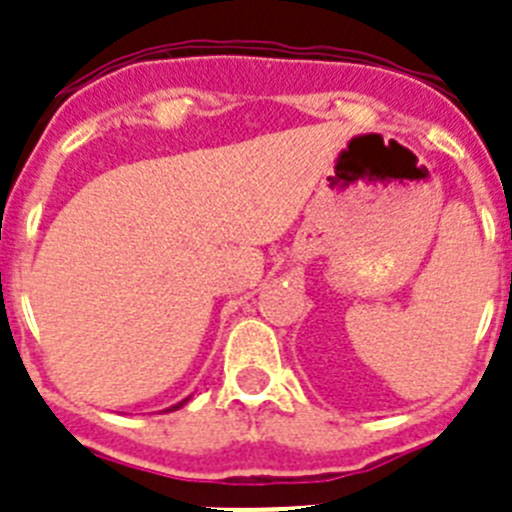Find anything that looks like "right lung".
<instances>
[{
	"mask_svg": "<svg viewBox=\"0 0 512 512\" xmlns=\"http://www.w3.org/2000/svg\"><path fill=\"white\" fill-rule=\"evenodd\" d=\"M188 400H191V398H183V400H181V403H176V405H170L168 411H178V408H183V405H186V403H188Z\"/></svg>",
	"mask_w": 512,
	"mask_h": 512,
	"instance_id": "obj_1",
	"label": "right lung"
}]
</instances>
